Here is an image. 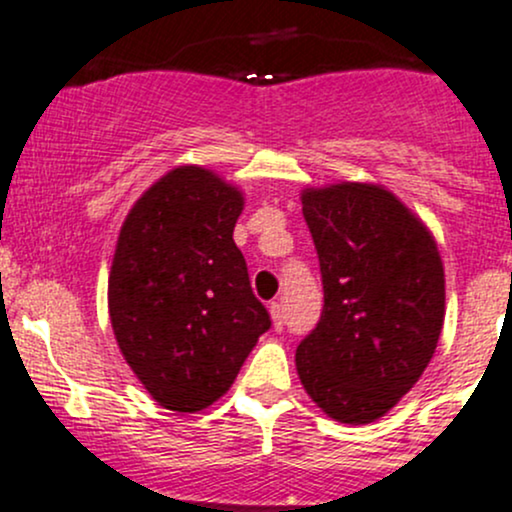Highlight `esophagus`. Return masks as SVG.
<instances>
[{
  "mask_svg": "<svg viewBox=\"0 0 512 512\" xmlns=\"http://www.w3.org/2000/svg\"><path fill=\"white\" fill-rule=\"evenodd\" d=\"M268 312H271L273 329H275V331H283V326H285V309H283V304L273 302L271 307H268Z\"/></svg>",
  "mask_w": 512,
  "mask_h": 512,
  "instance_id": "esophagus-1",
  "label": "esophagus"
}]
</instances>
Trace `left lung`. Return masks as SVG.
Wrapping results in <instances>:
<instances>
[{
    "label": "left lung",
    "instance_id": "obj_1",
    "mask_svg": "<svg viewBox=\"0 0 512 512\" xmlns=\"http://www.w3.org/2000/svg\"><path fill=\"white\" fill-rule=\"evenodd\" d=\"M324 312L297 346L304 392L333 421L365 426L421 380L445 321V268L430 229L377 183L304 188Z\"/></svg>",
    "mask_w": 512,
    "mask_h": 512
}]
</instances>
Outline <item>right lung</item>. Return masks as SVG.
<instances>
[{"instance_id":"right-lung-1","label":"right lung","mask_w":512,"mask_h":512,"mask_svg":"<svg viewBox=\"0 0 512 512\" xmlns=\"http://www.w3.org/2000/svg\"><path fill=\"white\" fill-rule=\"evenodd\" d=\"M244 193L198 164L166 171L120 227L108 317L125 363L164 409H208L271 329L232 234Z\"/></svg>"}]
</instances>
